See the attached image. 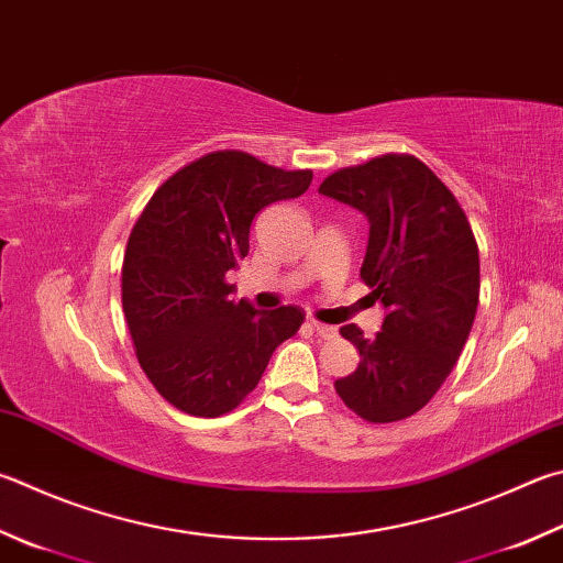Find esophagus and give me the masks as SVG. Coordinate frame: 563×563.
Instances as JSON below:
<instances>
[{"label":"esophagus","instance_id":"34e87169","mask_svg":"<svg viewBox=\"0 0 563 563\" xmlns=\"http://www.w3.org/2000/svg\"><path fill=\"white\" fill-rule=\"evenodd\" d=\"M312 330L322 336V340H334L336 336V327H332V324H322V322H317V320H312Z\"/></svg>","mask_w":563,"mask_h":563}]
</instances>
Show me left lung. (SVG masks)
<instances>
[{
	"label": "left lung",
	"instance_id": "left-lung-1",
	"mask_svg": "<svg viewBox=\"0 0 563 563\" xmlns=\"http://www.w3.org/2000/svg\"><path fill=\"white\" fill-rule=\"evenodd\" d=\"M317 191L369 219L360 275L386 310L374 340L356 324L340 330L360 364L334 388L364 421H404L443 386L473 330L475 233L453 191L413 155L391 152L336 169Z\"/></svg>",
	"mask_w": 563,
	"mask_h": 563
}]
</instances>
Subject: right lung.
Masks as SVG:
<instances>
[{"label":"right lung","instance_id":"1","mask_svg":"<svg viewBox=\"0 0 563 563\" xmlns=\"http://www.w3.org/2000/svg\"><path fill=\"white\" fill-rule=\"evenodd\" d=\"M312 169H280L239 150L189 162L152 194L122 261V312L137 362L179 411L236 408L300 330L295 305L258 312L231 300L229 271L249 255L255 213L308 191Z\"/></svg>","mask_w":563,"mask_h":563}]
</instances>
